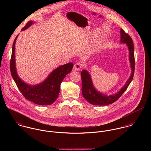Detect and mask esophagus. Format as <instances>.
Listing matches in <instances>:
<instances>
[{"label": "esophagus", "mask_w": 151, "mask_h": 151, "mask_svg": "<svg viewBox=\"0 0 151 151\" xmlns=\"http://www.w3.org/2000/svg\"><path fill=\"white\" fill-rule=\"evenodd\" d=\"M82 67H83V65H81L80 63H76V64L74 65V69H75L76 70H77V71L80 70V69L82 68Z\"/></svg>", "instance_id": "34e87169"}]
</instances>
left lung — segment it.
Instances as JSON below:
<instances>
[{"label":"left lung","instance_id":"obj_1","mask_svg":"<svg viewBox=\"0 0 151 151\" xmlns=\"http://www.w3.org/2000/svg\"><path fill=\"white\" fill-rule=\"evenodd\" d=\"M120 42L127 45L129 50V60L131 68V76L127 81L126 84L117 93L113 95H105L98 91L94 87L91 77L89 73L84 70L81 71L82 80V93L84 98L91 104L93 105L105 106L116 102L127 89L131 83L134 74L135 70V59H134V48L133 41L129 35L124 32L123 29H120Z\"/></svg>","mask_w":151,"mask_h":151}]
</instances>
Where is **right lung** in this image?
<instances>
[{"mask_svg":"<svg viewBox=\"0 0 151 151\" xmlns=\"http://www.w3.org/2000/svg\"><path fill=\"white\" fill-rule=\"evenodd\" d=\"M34 22L29 21L22 28V31L29 27ZM18 35L14 40L12 47L10 59V71L12 76L17 86L25 98L35 104L49 105L52 104L58 98L60 84L67 74L70 73L73 67V63H68L58 67L49 75L42 83L31 86L24 83L19 77L16 67L15 43Z\"/></svg>","mask_w":151,"mask_h":151,"instance_id":"obj_1","label":"right lung"}]
</instances>
